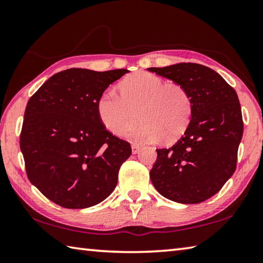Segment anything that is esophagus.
Listing matches in <instances>:
<instances>
[{
    "label": "esophagus",
    "instance_id": "obj_1",
    "mask_svg": "<svg viewBox=\"0 0 263 263\" xmlns=\"http://www.w3.org/2000/svg\"><path fill=\"white\" fill-rule=\"evenodd\" d=\"M131 147H132V153H133V154L139 153V151L141 149L140 146H139V145H137V144H132Z\"/></svg>",
    "mask_w": 263,
    "mask_h": 263
}]
</instances>
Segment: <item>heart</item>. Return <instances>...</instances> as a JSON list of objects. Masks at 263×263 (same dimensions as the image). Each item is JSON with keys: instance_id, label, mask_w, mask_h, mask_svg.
Wrapping results in <instances>:
<instances>
[{"instance_id": "obj_1", "label": "heart", "mask_w": 263, "mask_h": 263, "mask_svg": "<svg viewBox=\"0 0 263 263\" xmlns=\"http://www.w3.org/2000/svg\"><path fill=\"white\" fill-rule=\"evenodd\" d=\"M138 116H136V114ZM97 115L109 132L122 137L136 126L138 141L166 144L176 141L185 132L193 115L188 90L177 82L148 72L128 75L119 83V95L105 90L97 100Z\"/></svg>"}]
</instances>
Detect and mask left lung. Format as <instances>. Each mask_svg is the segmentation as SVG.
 <instances>
[{
	"mask_svg": "<svg viewBox=\"0 0 263 263\" xmlns=\"http://www.w3.org/2000/svg\"><path fill=\"white\" fill-rule=\"evenodd\" d=\"M148 70L182 84L193 101V115L184 135L172 147L157 149L151 181L171 201H206L237 168L243 132L237 92L215 70L199 64L181 62Z\"/></svg>",
	"mask_w": 263,
	"mask_h": 263,
	"instance_id": "8db88e82",
	"label": "left lung"
}]
</instances>
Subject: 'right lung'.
Wrapping results in <instances>:
<instances>
[{"label":"right lung","instance_id":"right-lung-1","mask_svg":"<svg viewBox=\"0 0 263 263\" xmlns=\"http://www.w3.org/2000/svg\"><path fill=\"white\" fill-rule=\"evenodd\" d=\"M127 72L66 69L30 97L20 137L26 175L58 205H96L117 185L131 145L103 126L97 100Z\"/></svg>","mask_w":263,"mask_h":263}]
</instances>
